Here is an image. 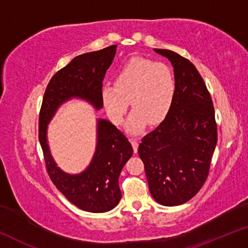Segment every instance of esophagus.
<instances>
[{"label":"esophagus","mask_w":248,"mask_h":248,"mask_svg":"<svg viewBox=\"0 0 248 248\" xmlns=\"http://www.w3.org/2000/svg\"><path fill=\"white\" fill-rule=\"evenodd\" d=\"M130 142H131L132 144V148H133V152L137 153L138 151V146H139V143H138V141L136 139H130Z\"/></svg>","instance_id":"obj_1"}]
</instances>
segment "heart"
Here are the masks:
<instances>
[{
    "mask_svg": "<svg viewBox=\"0 0 248 248\" xmlns=\"http://www.w3.org/2000/svg\"><path fill=\"white\" fill-rule=\"evenodd\" d=\"M176 95V78L163 62L133 58L118 70L114 86L103 89V100L112 123L123 121L129 106L133 109L127 128L140 133L146 124H156L169 115Z\"/></svg>",
    "mask_w": 248,
    "mask_h": 248,
    "instance_id": "heart-1",
    "label": "heart"
}]
</instances>
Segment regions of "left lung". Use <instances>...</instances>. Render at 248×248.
I'll list each match as a JSON object with an SVG mask.
<instances>
[{"instance_id":"left-lung-1","label":"left lung","mask_w":248,"mask_h":248,"mask_svg":"<svg viewBox=\"0 0 248 248\" xmlns=\"http://www.w3.org/2000/svg\"><path fill=\"white\" fill-rule=\"evenodd\" d=\"M174 66L176 95L169 115L142 138L140 157L150 192L166 207L183 204L208 178L217 141L215 107L196 66L166 49H154Z\"/></svg>"}]
</instances>
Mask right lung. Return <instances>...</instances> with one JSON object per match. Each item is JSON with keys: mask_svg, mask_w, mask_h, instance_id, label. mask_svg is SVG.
<instances>
[{"mask_svg": "<svg viewBox=\"0 0 248 248\" xmlns=\"http://www.w3.org/2000/svg\"><path fill=\"white\" fill-rule=\"evenodd\" d=\"M117 46L75 57L53 75L46 89L39 112V142L51 182L70 202L84 211L100 213L115 208L121 198L119 175L133 149L127 137L107 120H98L97 146L90 166L78 175L57 167L47 143V124L58 107L72 97L103 107V79Z\"/></svg>", "mask_w": 248, "mask_h": 248, "instance_id": "1", "label": "right lung"}]
</instances>
